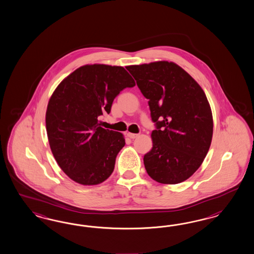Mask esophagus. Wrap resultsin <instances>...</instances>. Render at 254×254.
I'll use <instances>...</instances> for the list:
<instances>
[{"label":"esophagus","mask_w":254,"mask_h":254,"mask_svg":"<svg viewBox=\"0 0 254 254\" xmlns=\"http://www.w3.org/2000/svg\"><path fill=\"white\" fill-rule=\"evenodd\" d=\"M127 137L130 138H138V134H134V133H129V132H128V133H127Z\"/></svg>","instance_id":"34e87169"}]
</instances>
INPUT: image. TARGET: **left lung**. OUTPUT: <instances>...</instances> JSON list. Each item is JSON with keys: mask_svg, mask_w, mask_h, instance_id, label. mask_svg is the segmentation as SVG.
<instances>
[{"mask_svg": "<svg viewBox=\"0 0 254 254\" xmlns=\"http://www.w3.org/2000/svg\"><path fill=\"white\" fill-rule=\"evenodd\" d=\"M127 69L149 100L153 148L143 157L150 177L164 185L185 182L208 154L213 119L206 94L174 62L131 65Z\"/></svg>", "mask_w": 254, "mask_h": 254, "instance_id": "obj_1", "label": "left lung"}]
</instances>
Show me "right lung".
Returning a JSON list of instances; mask_svg holds the SVG:
<instances>
[{"label":"right lung","instance_id":"1","mask_svg":"<svg viewBox=\"0 0 254 254\" xmlns=\"http://www.w3.org/2000/svg\"><path fill=\"white\" fill-rule=\"evenodd\" d=\"M135 81L121 66L85 65L55 89L46 109V132L55 159L63 172L82 185H97L111 176L124 135L100 127L113 101Z\"/></svg>","mask_w":254,"mask_h":254}]
</instances>
